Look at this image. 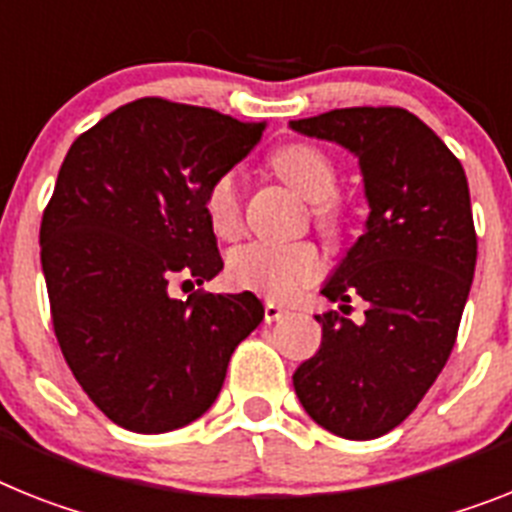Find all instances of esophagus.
<instances>
[{
	"instance_id": "1",
	"label": "esophagus",
	"mask_w": 512,
	"mask_h": 512,
	"mask_svg": "<svg viewBox=\"0 0 512 512\" xmlns=\"http://www.w3.org/2000/svg\"><path fill=\"white\" fill-rule=\"evenodd\" d=\"M286 315H289V309L286 307H281V304L276 302H265V322H276Z\"/></svg>"
}]
</instances>
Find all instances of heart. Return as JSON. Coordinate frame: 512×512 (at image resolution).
<instances>
[{"label": "heart", "instance_id": "1", "mask_svg": "<svg viewBox=\"0 0 512 512\" xmlns=\"http://www.w3.org/2000/svg\"><path fill=\"white\" fill-rule=\"evenodd\" d=\"M270 169L304 200L317 229L338 236L346 223V203L338 195V169L333 158L317 145L289 143L270 156ZM203 210L213 234L236 239L242 234V195L234 171H223L203 195ZM325 270V260L315 242H252L234 249L229 276L236 286L252 289L270 299H291L304 286L315 283Z\"/></svg>", "mask_w": 512, "mask_h": 512}]
</instances>
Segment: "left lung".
<instances>
[{
  "label": "left lung",
  "mask_w": 512,
  "mask_h": 512,
  "mask_svg": "<svg viewBox=\"0 0 512 512\" xmlns=\"http://www.w3.org/2000/svg\"><path fill=\"white\" fill-rule=\"evenodd\" d=\"M359 156L369 200L356 239L322 296L368 302L356 326L317 315L322 346L294 372V390L320 427L375 440L419 406L458 338L476 268V229L461 161L401 106H351L291 122Z\"/></svg>",
  "instance_id": "8db88e82"
}]
</instances>
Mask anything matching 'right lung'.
<instances>
[{
    "label": "right lung",
    "mask_w": 512,
    "mask_h": 512,
    "mask_svg": "<svg viewBox=\"0 0 512 512\" xmlns=\"http://www.w3.org/2000/svg\"><path fill=\"white\" fill-rule=\"evenodd\" d=\"M221 111L137 98L77 137L41 218V265L64 362L111 422L158 435L221 393L263 320L255 294L192 291L223 268L203 195L263 137Z\"/></svg>",
    "instance_id": "right-lung-1"
}]
</instances>
